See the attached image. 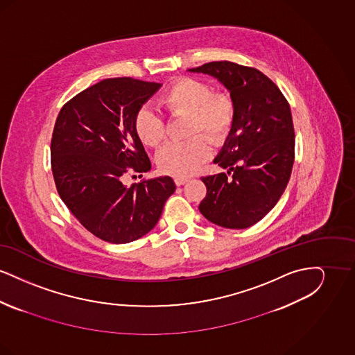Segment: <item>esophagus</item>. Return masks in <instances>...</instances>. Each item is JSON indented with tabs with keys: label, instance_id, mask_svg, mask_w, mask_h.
Listing matches in <instances>:
<instances>
[{
	"label": "esophagus",
	"instance_id": "obj_1",
	"mask_svg": "<svg viewBox=\"0 0 355 355\" xmlns=\"http://www.w3.org/2000/svg\"><path fill=\"white\" fill-rule=\"evenodd\" d=\"M187 181H189V177H175L174 178V182L177 186L185 185Z\"/></svg>",
	"mask_w": 355,
	"mask_h": 355
}]
</instances>
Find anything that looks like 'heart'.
<instances>
[{"mask_svg":"<svg viewBox=\"0 0 355 355\" xmlns=\"http://www.w3.org/2000/svg\"><path fill=\"white\" fill-rule=\"evenodd\" d=\"M158 105L170 117L187 116V135H193L187 141L170 142L158 153V168L170 175L193 174L210 155L207 139L220 145L236 123L234 98L229 93L214 92L211 85L205 81L190 77L171 83L159 96ZM135 129L139 139L150 148H158L166 138L164 119L149 109H141L137 113Z\"/></svg>","mask_w":355,"mask_h":355,"instance_id":"heart-1","label":"heart"}]
</instances>
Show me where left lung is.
I'll use <instances>...</instances> for the list:
<instances>
[{
    "mask_svg": "<svg viewBox=\"0 0 355 355\" xmlns=\"http://www.w3.org/2000/svg\"><path fill=\"white\" fill-rule=\"evenodd\" d=\"M190 71L218 78L236 105V123L214 159L229 171L201 178L206 197L198 209L222 227H250L278 202L291 175L295 133L288 102L258 69L216 61Z\"/></svg>",
    "mask_w": 355,
    "mask_h": 355,
    "instance_id": "1",
    "label": "left lung"
}]
</instances>
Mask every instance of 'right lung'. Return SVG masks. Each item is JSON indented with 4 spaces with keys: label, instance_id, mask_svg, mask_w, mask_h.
Returning a JSON list of instances; mask_svg holds the SVG:
<instances>
[{
    "label": "right lung",
    "instance_id": "obj_1",
    "mask_svg": "<svg viewBox=\"0 0 355 355\" xmlns=\"http://www.w3.org/2000/svg\"><path fill=\"white\" fill-rule=\"evenodd\" d=\"M161 84L106 78L69 100L51 135L57 191L87 232L110 243H129L157 225L175 191L170 177L125 186L126 174L149 171L150 159L135 119Z\"/></svg>",
    "mask_w": 355,
    "mask_h": 355
}]
</instances>
